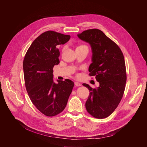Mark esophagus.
<instances>
[{
    "mask_svg": "<svg viewBox=\"0 0 147 147\" xmlns=\"http://www.w3.org/2000/svg\"><path fill=\"white\" fill-rule=\"evenodd\" d=\"M74 84H75L76 86H77V87L81 86V84L79 82H74Z\"/></svg>",
    "mask_w": 147,
    "mask_h": 147,
    "instance_id": "esophagus-1",
    "label": "esophagus"
}]
</instances>
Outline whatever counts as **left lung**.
I'll return each mask as SVG.
<instances>
[{
	"label": "left lung",
	"mask_w": 147,
	"mask_h": 147,
	"mask_svg": "<svg viewBox=\"0 0 147 147\" xmlns=\"http://www.w3.org/2000/svg\"><path fill=\"white\" fill-rule=\"evenodd\" d=\"M77 36L91 47L89 75L95 76L99 83L95 89L83 84L90 91L86 110L96 118H107L118 107L125 90L126 73L123 53L118 45L98 29H88Z\"/></svg>",
	"instance_id": "1"
}]
</instances>
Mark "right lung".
Instances as JSON below:
<instances>
[{
	"mask_svg": "<svg viewBox=\"0 0 147 147\" xmlns=\"http://www.w3.org/2000/svg\"><path fill=\"white\" fill-rule=\"evenodd\" d=\"M70 35L53 31L41 34L25 54L23 69L26 89L36 108L47 116H54L65 109L74 83L69 79L53 80V67L60 63L59 45L69 41Z\"/></svg>",
	"mask_w": 147,
	"mask_h": 147,
	"instance_id": "add662e5",
	"label": "right lung"
}]
</instances>
